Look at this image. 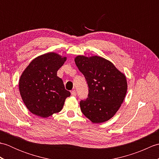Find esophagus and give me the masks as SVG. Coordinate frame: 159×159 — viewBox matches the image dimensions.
Segmentation results:
<instances>
[{"mask_svg": "<svg viewBox=\"0 0 159 159\" xmlns=\"http://www.w3.org/2000/svg\"><path fill=\"white\" fill-rule=\"evenodd\" d=\"M71 94H72V96H76V90H72V92H71Z\"/></svg>", "mask_w": 159, "mask_h": 159, "instance_id": "34e87169", "label": "esophagus"}]
</instances>
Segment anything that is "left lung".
Listing matches in <instances>:
<instances>
[{"instance_id":"8db88e82","label":"left lung","mask_w":159,"mask_h":159,"mask_svg":"<svg viewBox=\"0 0 159 159\" xmlns=\"http://www.w3.org/2000/svg\"><path fill=\"white\" fill-rule=\"evenodd\" d=\"M74 61L89 86L88 98L80 102L82 113L93 123L105 122L115 116L125 98L126 76L102 57L78 55Z\"/></svg>"}]
</instances>
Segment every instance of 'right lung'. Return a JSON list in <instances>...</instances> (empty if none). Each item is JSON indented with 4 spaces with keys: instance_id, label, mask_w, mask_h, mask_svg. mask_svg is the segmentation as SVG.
Instances as JSON below:
<instances>
[{
    "instance_id": "add662e5",
    "label": "right lung",
    "mask_w": 159,
    "mask_h": 159,
    "mask_svg": "<svg viewBox=\"0 0 159 159\" xmlns=\"http://www.w3.org/2000/svg\"><path fill=\"white\" fill-rule=\"evenodd\" d=\"M66 59L58 53H45L32 60L23 71L19 80L20 93L33 114L46 118L61 111L70 92L57 73Z\"/></svg>"
}]
</instances>
